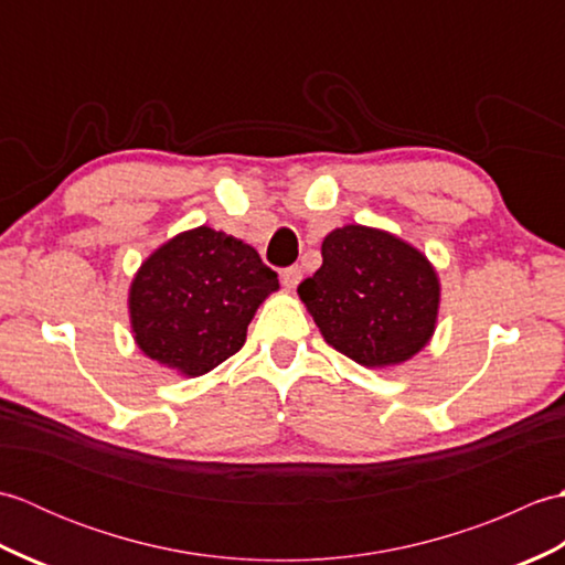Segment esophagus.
I'll list each match as a JSON object with an SVG mask.
<instances>
[{
  "label": "esophagus",
  "mask_w": 565,
  "mask_h": 565,
  "mask_svg": "<svg viewBox=\"0 0 565 565\" xmlns=\"http://www.w3.org/2000/svg\"><path fill=\"white\" fill-rule=\"evenodd\" d=\"M301 279H303V271H301V267H289V269H284V274H281V281H284V286L286 289H296L298 284H301Z\"/></svg>",
  "instance_id": "34e87169"
}]
</instances>
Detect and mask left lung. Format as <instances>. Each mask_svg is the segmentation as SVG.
Returning a JSON list of instances; mask_svg holds the SVG:
<instances>
[{"label":"left lung","instance_id":"1","mask_svg":"<svg viewBox=\"0 0 565 565\" xmlns=\"http://www.w3.org/2000/svg\"><path fill=\"white\" fill-rule=\"evenodd\" d=\"M298 298L330 347L366 369L398 366L437 330L441 284L425 252L381 227L342 225Z\"/></svg>","mask_w":565,"mask_h":565}]
</instances>
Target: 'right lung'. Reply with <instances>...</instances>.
I'll return each instance as SVG.
<instances>
[{
  "mask_svg": "<svg viewBox=\"0 0 565 565\" xmlns=\"http://www.w3.org/2000/svg\"><path fill=\"white\" fill-rule=\"evenodd\" d=\"M274 291L279 279L255 247L199 225L142 259L128 286L130 332L152 362L196 379L245 344Z\"/></svg>",
  "mask_w": 565,
  "mask_h": 565,
  "instance_id": "right-lung-1",
  "label": "right lung"
}]
</instances>
